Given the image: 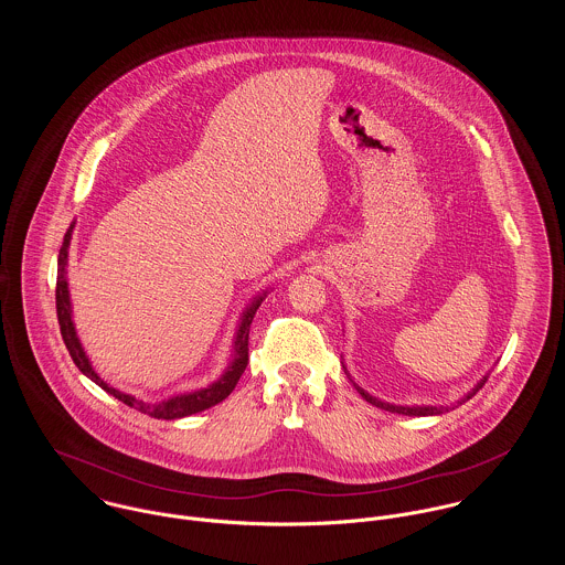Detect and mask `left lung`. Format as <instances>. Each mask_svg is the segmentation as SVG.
Returning <instances> with one entry per match:
<instances>
[{"instance_id": "8db88e82", "label": "left lung", "mask_w": 565, "mask_h": 565, "mask_svg": "<svg viewBox=\"0 0 565 565\" xmlns=\"http://www.w3.org/2000/svg\"><path fill=\"white\" fill-rule=\"evenodd\" d=\"M484 381H487V376H483L481 383H477V387H475L472 392H468V394L457 403V406L466 403V401H470V398L483 387ZM354 387H356V392H359L367 403L374 404V406H379V408H385V411H390V413H401V415H441L444 411H448V406H417V404H415V406H401V404L383 403V401L370 396V394H367L365 390H361L356 383H354ZM452 406H455V404H452Z\"/></svg>"}]
</instances>
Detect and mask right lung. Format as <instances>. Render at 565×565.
Segmentation results:
<instances>
[{
	"label": "right lung",
	"instance_id": "1",
	"mask_svg": "<svg viewBox=\"0 0 565 565\" xmlns=\"http://www.w3.org/2000/svg\"><path fill=\"white\" fill-rule=\"evenodd\" d=\"M74 226L76 222H72V226L67 228V235L63 239L61 245V252H58V280H56V313H58V323H61V334H63V341L74 359V363L78 365L84 376H88L95 385H99L104 392H108L110 396H115L117 401H121L150 417H157V419H178V417H186V415H193V413H200L204 408H211L222 401H226L235 385L239 383L243 372H245V365H247V339H249V323L254 320V313L256 309L260 307V302L265 300L267 291H263L260 296H256L252 300V305L243 311L242 322H239V330L235 334V352H233V361L231 365L224 370V374L209 387H202V390H195V392H189V394H178V396H171L162 403H143L130 394H124L115 387H110L108 383H104L97 372L93 370L84 348H82L81 339H78V332H76V326L72 320V300H70V285H67V249H70V242H72V233H74Z\"/></svg>",
	"mask_w": 565,
	"mask_h": 565
}]
</instances>
